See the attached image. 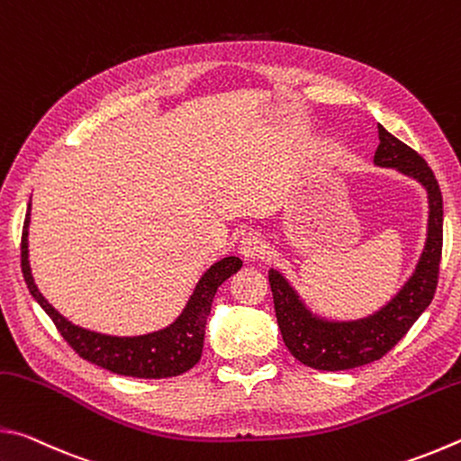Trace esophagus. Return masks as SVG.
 I'll return each mask as SVG.
<instances>
[{"label":"esophagus","mask_w":461,"mask_h":461,"mask_svg":"<svg viewBox=\"0 0 461 461\" xmlns=\"http://www.w3.org/2000/svg\"><path fill=\"white\" fill-rule=\"evenodd\" d=\"M267 241L260 236V233H248L244 236V240L240 241V254L244 256L248 260H254V258H262L264 254H267Z\"/></svg>","instance_id":"esophagus-1"}]
</instances>
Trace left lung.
I'll use <instances>...</instances> for the list:
<instances>
[{"label": "left lung", "instance_id": "8db88e82", "mask_svg": "<svg viewBox=\"0 0 461 461\" xmlns=\"http://www.w3.org/2000/svg\"><path fill=\"white\" fill-rule=\"evenodd\" d=\"M378 138L380 144L374 162L378 167L399 168L401 173L425 185L429 193L427 244L415 275L409 278L402 291L378 313L360 321H321L303 307L299 296L278 272H268L276 321L285 346L309 368L338 372L380 360L407 335L435 296L443 248V197L439 183L417 150L382 126H378Z\"/></svg>", "mask_w": 461, "mask_h": 461}]
</instances>
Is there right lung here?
Returning a JSON list of instances; mask_svg holds the SVG:
<instances>
[{"instance_id":"add662e5","label":"right lung","mask_w":461,"mask_h":461,"mask_svg":"<svg viewBox=\"0 0 461 461\" xmlns=\"http://www.w3.org/2000/svg\"><path fill=\"white\" fill-rule=\"evenodd\" d=\"M28 215L22 230V275L34 299L49 313L52 323L57 325L62 338L79 354L83 360L101 366L113 374L131 378H170L191 370L201 360L203 339H205V325L209 311H212L213 296L225 280L241 268V260L236 256H228L215 262L203 278L186 303L185 311L176 321L167 330L138 335V338H113V335H101L87 331L67 321L34 285L28 264Z\"/></svg>"}]
</instances>
